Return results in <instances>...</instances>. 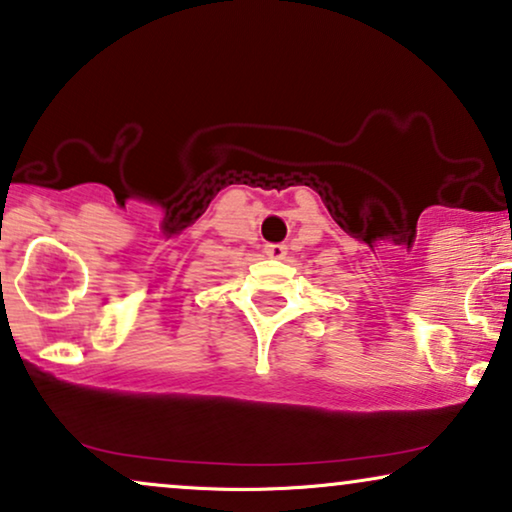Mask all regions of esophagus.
<instances>
[{
    "instance_id": "34e87169",
    "label": "esophagus",
    "mask_w": 512,
    "mask_h": 512,
    "mask_svg": "<svg viewBox=\"0 0 512 512\" xmlns=\"http://www.w3.org/2000/svg\"><path fill=\"white\" fill-rule=\"evenodd\" d=\"M265 254L275 258V261H282V258L287 256V247H284V244H265Z\"/></svg>"
}]
</instances>
